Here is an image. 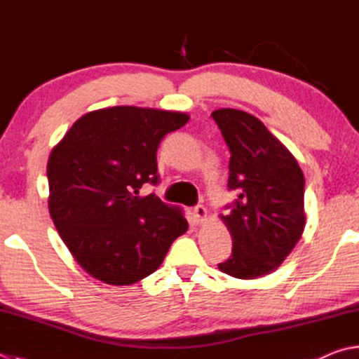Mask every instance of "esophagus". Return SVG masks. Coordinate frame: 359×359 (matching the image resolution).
Listing matches in <instances>:
<instances>
[{"label":"esophagus","mask_w":359,"mask_h":359,"mask_svg":"<svg viewBox=\"0 0 359 359\" xmlns=\"http://www.w3.org/2000/svg\"><path fill=\"white\" fill-rule=\"evenodd\" d=\"M206 219V208L203 205H197L194 208V222L200 225V223L205 222Z\"/></svg>","instance_id":"34e87169"}]
</instances>
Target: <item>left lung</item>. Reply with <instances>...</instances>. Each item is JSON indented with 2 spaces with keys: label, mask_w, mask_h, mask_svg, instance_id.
<instances>
[{
  "label": "left lung",
  "mask_w": 359,
  "mask_h": 359,
  "mask_svg": "<svg viewBox=\"0 0 359 359\" xmlns=\"http://www.w3.org/2000/svg\"><path fill=\"white\" fill-rule=\"evenodd\" d=\"M231 153L228 189L236 198L222 215L233 238L223 273L253 280L272 273L305 229V177L287 148L259 118L238 109L211 114Z\"/></svg>",
  "instance_id": "left-lung-1"
}]
</instances>
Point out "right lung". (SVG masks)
I'll return each instance as SVG.
<instances>
[{
    "label": "right lung",
    "mask_w": 359,
    "mask_h": 359,
    "mask_svg": "<svg viewBox=\"0 0 359 359\" xmlns=\"http://www.w3.org/2000/svg\"><path fill=\"white\" fill-rule=\"evenodd\" d=\"M187 114L114 106L74 121L46 167L50 214L73 258L107 285L128 286L156 270L187 220L156 195V153Z\"/></svg>",
    "instance_id": "right-lung-1"
}]
</instances>
